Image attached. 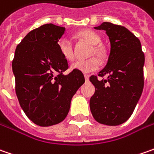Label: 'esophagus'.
<instances>
[{
	"label": "esophagus",
	"mask_w": 154,
	"mask_h": 154,
	"mask_svg": "<svg viewBox=\"0 0 154 154\" xmlns=\"http://www.w3.org/2000/svg\"><path fill=\"white\" fill-rule=\"evenodd\" d=\"M84 77H85V80H86V81H88L89 80V75L88 74H84Z\"/></svg>",
	"instance_id": "obj_1"
}]
</instances>
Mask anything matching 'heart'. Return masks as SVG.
Here are the masks:
<instances>
[{
  "label": "heart",
  "instance_id": "b5f03b06",
  "mask_svg": "<svg viewBox=\"0 0 154 154\" xmlns=\"http://www.w3.org/2000/svg\"><path fill=\"white\" fill-rule=\"evenodd\" d=\"M77 37L87 42L92 45V48L89 51L88 56H96L99 59H103L105 56V50L101 43V38L97 33L90 30L81 31L77 33ZM58 50L62 56L68 62H71L74 59V51L73 44L69 39L66 38H62L58 41ZM99 67V62L96 57H91L85 61H77L71 65V69L80 71L82 73H91L97 70Z\"/></svg>",
  "mask_w": 154,
  "mask_h": 154
}]
</instances>
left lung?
<instances>
[{"instance_id": "1", "label": "left lung", "mask_w": 154, "mask_h": 154, "mask_svg": "<svg viewBox=\"0 0 154 154\" xmlns=\"http://www.w3.org/2000/svg\"><path fill=\"white\" fill-rule=\"evenodd\" d=\"M94 28L105 31L110 52L106 66L98 73L100 77L107 75V79L90 77L95 86L90 109L98 122L116 126L131 116L141 96L145 56L139 39L124 26L103 22Z\"/></svg>"}]
</instances>
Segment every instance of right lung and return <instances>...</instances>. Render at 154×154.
Returning <instances> with one entry per match:
<instances>
[{
  "label": "right lung",
  "mask_w": 154,
  "mask_h": 154,
  "mask_svg": "<svg viewBox=\"0 0 154 154\" xmlns=\"http://www.w3.org/2000/svg\"><path fill=\"white\" fill-rule=\"evenodd\" d=\"M65 27L43 25L27 34L15 50L12 68L21 108L35 124L48 127L68 115L71 99L85 82L82 72L68 68L58 50Z\"/></svg>",
  "instance_id": "obj_1"
}]
</instances>
